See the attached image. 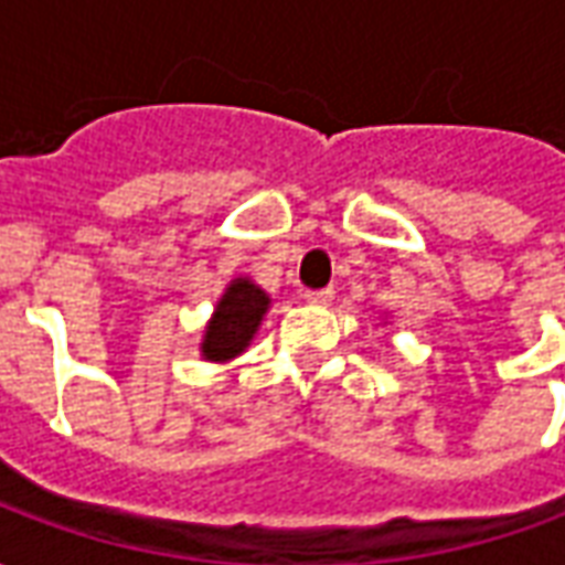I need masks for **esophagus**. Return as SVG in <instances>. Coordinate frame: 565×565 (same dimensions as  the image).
Listing matches in <instances>:
<instances>
[{
    "label": "esophagus",
    "instance_id": "1",
    "mask_svg": "<svg viewBox=\"0 0 565 565\" xmlns=\"http://www.w3.org/2000/svg\"><path fill=\"white\" fill-rule=\"evenodd\" d=\"M332 296H335L332 287H323V290H306V302H311V306H330Z\"/></svg>",
    "mask_w": 565,
    "mask_h": 565
}]
</instances>
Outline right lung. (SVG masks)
<instances>
[{"label": "right lung", "mask_w": 565, "mask_h": 565, "mask_svg": "<svg viewBox=\"0 0 565 565\" xmlns=\"http://www.w3.org/2000/svg\"><path fill=\"white\" fill-rule=\"evenodd\" d=\"M269 294L259 290L250 278L230 281L202 335V356L211 363H226L242 354L254 339L263 315L269 311Z\"/></svg>", "instance_id": "1"}]
</instances>
